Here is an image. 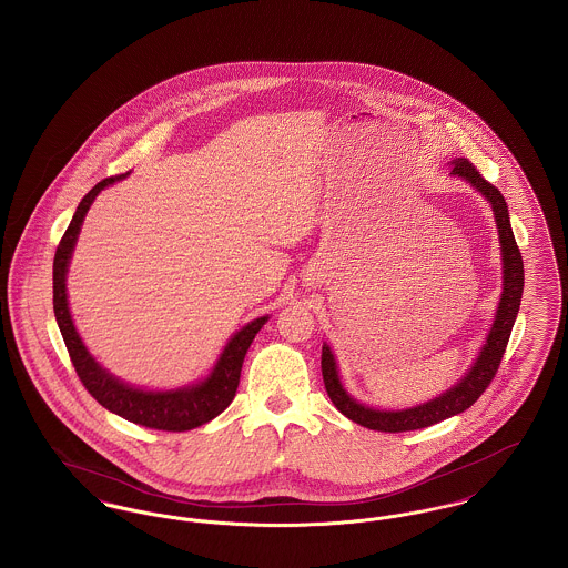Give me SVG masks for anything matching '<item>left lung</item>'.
I'll return each mask as SVG.
<instances>
[{
    "label": "left lung",
    "mask_w": 568,
    "mask_h": 568,
    "mask_svg": "<svg viewBox=\"0 0 568 568\" xmlns=\"http://www.w3.org/2000/svg\"><path fill=\"white\" fill-rule=\"evenodd\" d=\"M450 165H453V175L464 178L480 195H485V200L491 203L494 214H496L498 235H500L501 262H504V266H501L504 267V281H501L504 287H501V298L498 311H496V320H494V326L487 334V343L483 345L474 367L467 371L466 377L457 386H453L444 395L427 400L423 405H416V407H409V409H399V412L373 409V407H367V405L352 399L345 393V388L338 379L333 352L324 343V347H322V375H324V386H326L328 397L343 416H347L349 420L358 423L361 427L373 429V432L400 434V432L425 429V427H432L435 423L446 420L455 414H462L471 403H476V399L487 390V386L491 384V379L498 373L501 356H504L508 338H510L513 324H515L517 313H519L521 294H524V260H521L519 246L515 242L513 227H510V221H508V205L501 197L500 191L494 184H489L480 175V171L474 168L467 159H455Z\"/></svg>",
    "instance_id": "left-lung-1"
}]
</instances>
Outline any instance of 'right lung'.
Segmentation results:
<instances>
[{"label":"right lung","mask_w":568,"mask_h":568,"mask_svg":"<svg viewBox=\"0 0 568 568\" xmlns=\"http://www.w3.org/2000/svg\"><path fill=\"white\" fill-rule=\"evenodd\" d=\"M129 173L111 175L101 180L83 200L79 203L67 234L62 235L55 260H53V311L60 326V333L64 336L68 354L72 361V367L77 371L79 379L83 382L85 390L106 407L109 412L131 420L134 425L159 429V432H191L216 418L235 397L237 384H240V371L246 356V349L251 347L255 334L262 331L267 317H257L251 324H246L240 333L232 336L227 347L223 349L216 367L212 368L210 377L195 386L178 388V390H141L133 388L118 377H113L109 371L92 358V354L85 349L81 336L72 324L67 298V272L77 235L81 230V223L101 193L104 186L124 180Z\"/></svg>","instance_id":"add662e5"}]
</instances>
